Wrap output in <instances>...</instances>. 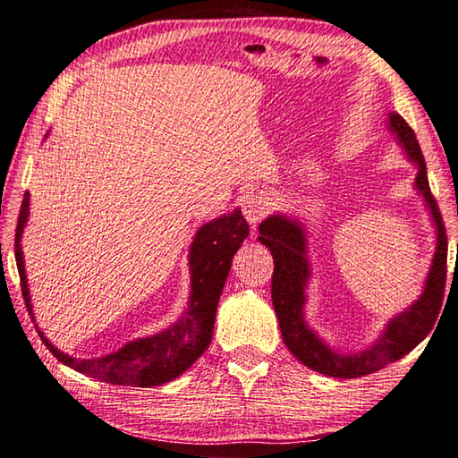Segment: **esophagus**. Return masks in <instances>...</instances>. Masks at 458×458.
Instances as JSON below:
<instances>
[{
    "mask_svg": "<svg viewBox=\"0 0 458 458\" xmlns=\"http://www.w3.org/2000/svg\"><path fill=\"white\" fill-rule=\"evenodd\" d=\"M269 208H271V199L267 197V192L263 191L251 192V195H247L243 200V215L251 227H255L261 219H266Z\"/></svg>",
    "mask_w": 458,
    "mask_h": 458,
    "instance_id": "obj_1",
    "label": "esophagus"
}]
</instances>
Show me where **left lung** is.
Masks as SVG:
<instances>
[{
  "mask_svg": "<svg viewBox=\"0 0 458 458\" xmlns=\"http://www.w3.org/2000/svg\"><path fill=\"white\" fill-rule=\"evenodd\" d=\"M388 131L394 134L406 158L416 166L414 189L424 199L430 221L437 231V247L432 255L422 293L411 306L388 319L378 338L370 346L356 352L338 350L327 344L306 319L308 282L311 263L308 255V231L303 223L285 213L269 215L259 225L258 242L274 255V277H271V301L287 350L303 366L334 378H358V376L382 370L414 350L427 338L443 306L446 282V233L438 205L432 197L427 176V163L412 128L398 112H388Z\"/></svg>",
  "mask_w": 458,
  "mask_h": 458,
  "instance_id": "8db88e82",
  "label": "left lung"
}]
</instances>
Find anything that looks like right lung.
I'll return each instance as SVG.
<instances>
[{
    "instance_id": "add662e5",
    "label": "right lung",
    "mask_w": 458,
    "mask_h": 458,
    "mask_svg": "<svg viewBox=\"0 0 458 458\" xmlns=\"http://www.w3.org/2000/svg\"><path fill=\"white\" fill-rule=\"evenodd\" d=\"M28 216L30 192L23 195L18 227H15V261H18L21 295L31 319L36 322L21 251V235L28 225ZM247 235H250V225L243 219L242 208H233L227 215L200 225L189 247L191 295L187 310L165 330L126 342L123 348L100 358H74L64 354L36 324L39 338L62 364L100 382L134 388H150L171 382L189 370L211 344L216 306H219L223 285L227 282L231 259L243 245Z\"/></svg>"
}]
</instances>
